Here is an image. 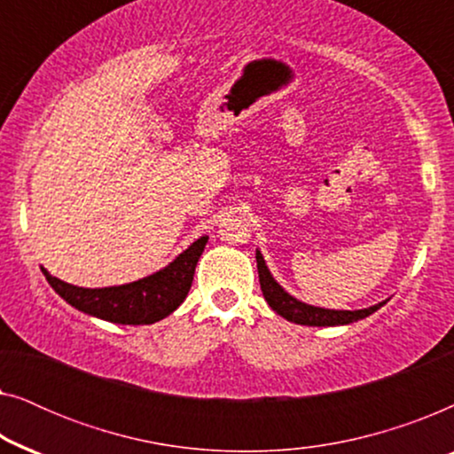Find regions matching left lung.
Here are the masks:
<instances>
[{
    "label": "left lung",
    "instance_id": "1",
    "mask_svg": "<svg viewBox=\"0 0 454 454\" xmlns=\"http://www.w3.org/2000/svg\"><path fill=\"white\" fill-rule=\"evenodd\" d=\"M256 264H258V278H260V289H262L264 300L269 301V306L275 309L278 316H283L285 320L295 322V325L303 326H339V325H351V322L362 320L365 316L374 314L378 308H382L384 303L378 306L365 308V309H325V308H314L308 303L297 301L295 297H291L281 285H278L272 275L266 269L262 254L256 252Z\"/></svg>",
    "mask_w": 454,
    "mask_h": 454
}]
</instances>
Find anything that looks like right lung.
Listing matches in <instances>:
<instances>
[{
  "label": "right lung",
  "instance_id": "right-lung-1",
  "mask_svg": "<svg viewBox=\"0 0 454 454\" xmlns=\"http://www.w3.org/2000/svg\"><path fill=\"white\" fill-rule=\"evenodd\" d=\"M208 238L196 239L188 250L173 260L167 269L140 281L120 285V287L84 289L59 281L45 272L47 281L64 300L80 312L97 318L115 322V325H153L163 320L185 300L194 281L198 258L207 246Z\"/></svg>",
  "mask_w": 454,
  "mask_h": 454
}]
</instances>
